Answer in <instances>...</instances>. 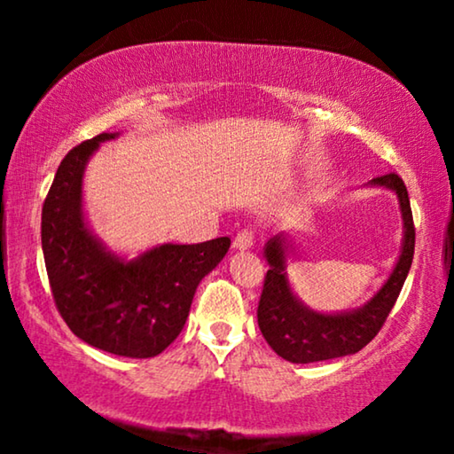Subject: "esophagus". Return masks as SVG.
Returning <instances> with one entry per match:
<instances>
[{
    "label": "esophagus",
    "instance_id": "obj_1",
    "mask_svg": "<svg viewBox=\"0 0 454 454\" xmlns=\"http://www.w3.org/2000/svg\"><path fill=\"white\" fill-rule=\"evenodd\" d=\"M252 246H254V231L252 229H241V231L235 235L233 247L239 252H246V250H250Z\"/></svg>",
    "mask_w": 454,
    "mask_h": 454
}]
</instances>
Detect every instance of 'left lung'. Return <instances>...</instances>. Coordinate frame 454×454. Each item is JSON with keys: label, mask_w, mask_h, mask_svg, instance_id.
<instances>
[{"label": "left lung", "mask_w": 454, "mask_h": 454, "mask_svg": "<svg viewBox=\"0 0 454 454\" xmlns=\"http://www.w3.org/2000/svg\"><path fill=\"white\" fill-rule=\"evenodd\" d=\"M365 185L395 192L403 219L399 258L382 287L364 306L343 312H318L306 306L291 287L287 264L294 252L289 233H278L264 246L269 272L258 303V326L272 351L291 364H312L353 356L380 331L409 275L415 250L411 204L403 179L395 173L374 177Z\"/></svg>", "instance_id": "obj_1"}]
</instances>
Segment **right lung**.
I'll list each match as a JSON object with an SVG mask.
<instances>
[{
  "mask_svg": "<svg viewBox=\"0 0 454 454\" xmlns=\"http://www.w3.org/2000/svg\"><path fill=\"white\" fill-rule=\"evenodd\" d=\"M117 136L98 134L61 160L43 204V256L70 331L101 351L145 359L177 339L196 287L225 258L231 239L160 244L136 258L109 250L86 219L82 182L92 154Z\"/></svg>",
  "mask_w": 454,
  "mask_h": 454,
  "instance_id": "add662e5",
  "label": "right lung"
}]
</instances>
